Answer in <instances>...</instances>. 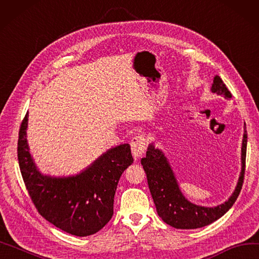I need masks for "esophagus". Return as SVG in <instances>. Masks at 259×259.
Segmentation results:
<instances>
[{"mask_svg":"<svg viewBox=\"0 0 259 259\" xmlns=\"http://www.w3.org/2000/svg\"><path fill=\"white\" fill-rule=\"evenodd\" d=\"M146 137L144 135H137L132 139L131 147H132V153L135 159L141 158L145 151H146Z\"/></svg>","mask_w":259,"mask_h":259,"instance_id":"1","label":"esophagus"}]
</instances>
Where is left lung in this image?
Listing matches in <instances>:
<instances>
[{
  "instance_id": "8db88e82",
  "label": "left lung",
  "mask_w": 259,
  "mask_h": 259,
  "mask_svg": "<svg viewBox=\"0 0 259 259\" xmlns=\"http://www.w3.org/2000/svg\"><path fill=\"white\" fill-rule=\"evenodd\" d=\"M211 92L230 99L232 97L226 83L219 76H215ZM247 134L244 131L242 143V171L232 196L225 204L217 207H201L188 201L182 195L171 166L161 150L149 145L146 157L141 162L148 181L151 196L155 202L157 212L166 225L176 229H197L210 225L225 214L233 206L242 190L244 174H245Z\"/></svg>"
}]
</instances>
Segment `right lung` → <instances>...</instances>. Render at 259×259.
<instances>
[{
  "label": "right lung",
  "instance_id": "obj_1",
  "mask_svg": "<svg viewBox=\"0 0 259 259\" xmlns=\"http://www.w3.org/2000/svg\"><path fill=\"white\" fill-rule=\"evenodd\" d=\"M28 113L20 124L17 156L28 194L38 212L53 226L72 235L97 233L112 218L116 186L133 163L131 146L110 149L75 177L42 176L34 165L26 139Z\"/></svg>",
  "mask_w": 259,
  "mask_h": 259
}]
</instances>
